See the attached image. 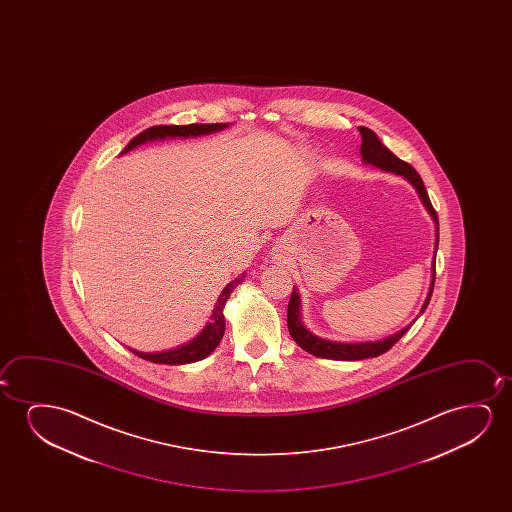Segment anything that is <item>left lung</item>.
Masks as SVG:
<instances>
[{"mask_svg": "<svg viewBox=\"0 0 512 512\" xmlns=\"http://www.w3.org/2000/svg\"><path fill=\"white\" fill-rule=\"evenodd\" d=\"M358 131L362 134V147H360V154L365 162H369L376 168H381L383 171H390V173H397V175L404 176L406 180L413 183L414 189L418 190L421 201L427 206L428 213L432 215L435 220V227H437V238H435V252H437V246H439V220H437V213H435L434 206L430 203V197H428L427 189L423 185L421 176L418 175V171L407 164V162L399 159L397 155L390 152L388 148L379 141L378 136L371 129L367 127H358ZM434 274H432V283H430V292H428L427 301L421 308V313L427 309L432 292H434L435 283V264ZM287 323L288 330H290V336L294 339L295 343L301 346L302 350L308 351L311 355L320 358H330V360H362V358L379 357L386 351L392 348L393 344L399 341L400 337L406 334L409 327L404 330L397 332L395 336L378 341V343H334L329 339H322V337L311 334L301 322V301H299V294L294 288V292L290 295V301H288L287 311Z\"/></svg>", "mask_w": 512, "mask_h": 512, "instance_id": "obj_1", "label": "left lung"}]
</instances>
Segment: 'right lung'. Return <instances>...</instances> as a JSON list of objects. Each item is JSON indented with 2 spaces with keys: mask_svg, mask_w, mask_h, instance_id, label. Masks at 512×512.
Returning <instances> with one entry per match:
<instances>
[{
  "mask_svg": "<svg viewBox=\"0 0 512 512\" xmlns=\"http://www.w3.org/2000/svg\"><path fill=\"white\" fill-rule=\"evenodd\" d=\"M227 124H189V126H154L148 127L145 131H141L138 136H134L133 140L129 141L122 154L129 152L131 148L143 145L147 141L164 140V138H189V136H201V134L215 133L220 129H225ZM245 276H239L236 280L231 281L227 287L222 290V294L218 297L217 306L213 309L211 315V322L206 325V329L201 332V336H197L194 341L185 344L182 348L176 350L161 351V353H141V351L131 350L134 355L154 362V364H168L180 365L190 364V362H197L201 358L208 357L211 351L217 348L220 339L224 336L225 332V318L222 309L232 290L238 287L239 283L243 281Z\"/></svg>",
  "mask_w": 512,
  "mask_h": 512,
  "instance_id": "add662e5",
  "label": "right lung"
}]
</instances>
